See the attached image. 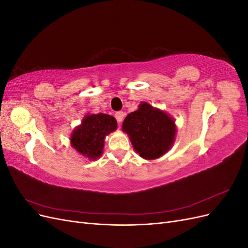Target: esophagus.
Here are the masks:
<instances>
[{"label":"esophagus","instance_id":"esophagus-1","mask_svg":"<svg viewBox=\"0 0 248 248\" xmlns=\"http://www.w3.org/2000/svg\"><path fill=\"white\" fill-rule=\"evenodd\" d=\"M124 116H125V114H124L123 111H118L117 114L115 115V117H116V119H117V121H118L119 124L122 123V121L124 120Z\"/></svg>","mask_w":248,"mask_h":248}]
</instances>
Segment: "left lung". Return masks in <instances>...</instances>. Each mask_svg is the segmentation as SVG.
<instances>
[{"label": "left lung", "instance_id": "8db88e82", "mask_svg": "<svg viewBox=\"0 0 248 248\" xmlns=\"http://www.w3.org/2000/svg\"><path fill=\"white\" fill-rule=\"evenodd\" d=\"M122 130L141 158L153 160L166 154L174 145L177 126L166 111L141 102L137 110L127 115Z\"/></svg>", "mask_w": 248, "mask_h": 248}]
</instances>
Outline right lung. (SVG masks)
Masks as SVG:
<instances>
[{"instance_id":"right-lung-1","label":"right lung","mask_w":248,"mask_h":248,"mask_svg":"<svg viewBox=\"0 0 248 248\" xmlns=\"http://www.w3.org/2000/svg\"><path fill=\"white\" fill-rule=\"evenodd\" d=\"M117 127L116 119L110 115L87 114L71 133V147L90 160L98 159L103 153L104 139Z\"/></svg>"}]
</instances>
